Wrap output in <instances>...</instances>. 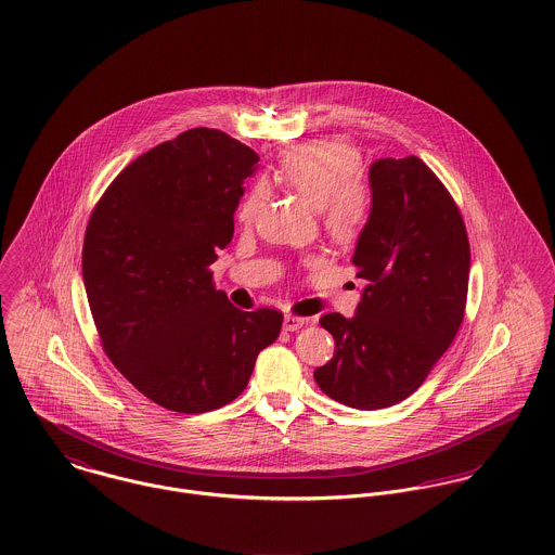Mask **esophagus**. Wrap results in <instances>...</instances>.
I'll list each match as a JSON object with an SVG mask.
<instances>
[{
  "label": "esophagus",
  "mask_w": 555,
  "mask_h": 555,
  "mask_svg": "<svg viewBox=\"0 0 555 555\" xmlns=\"http://www.w3.org/2000/svg\"><path fill=\"white\" fill-rule=\"evenodd\" d=\"M306 322H308L306 318L288 314V317H284V328H286V331H297V328H301Z\"/></svg>",
  "instance_id": "esophagus-1"
}]
</instances>
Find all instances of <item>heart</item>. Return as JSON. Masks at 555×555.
<instances>
[{
    "mask_svg": "<svg viewBox=\"0 0 555 555\" xmlns=\"http://www.w3.org/2000/svg\"><path fill=\"white\" fill-rule=\"evenodd\" d=\"M280 179L320 209L324 229L335 238H352L367 218V196L357 183L359 152L339 139L317 141L288 150L278 166ZM267 190L256 183L238 207V220L249 222L262 207Z\"/></svg>",
    "mask_w": 555,
    "mask_h": 555,
    "instance_id": "heart-1",
    "label": "heart"
}]
</instances>
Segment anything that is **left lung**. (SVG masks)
<instances>
[{"label": "left lung", "mask_w": 555, "mask_h": 555, "mask_svg": "<svg viewBox=\"0 0 555 555\" xmlns=\"http://www.w3.org/2000/svg\"><path fill=\"white\" fill-rule=\"evenodd\" d=\"M372 209L352 264L367 280L352 318H320L333 359L314 380L324 396L359 410L412 396L464 320L470 243L442 181L416 156L370 166Z\"/></svg>", "instance_id": "left-lung-1"}]
</instances>
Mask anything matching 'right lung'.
I'll list each match as a JSON object with an SVG mask.
<instances>
[{"label":"right lung","instance_id":"right-lung-1","mask_svg":"<svg viewBox=\"0 0 555 555\" xmlns=\"http://www.w3.org/2000/svg\"><path fill=\"white\" fill-rule=\"evenodd\" d=\"M258 159L220 130L192 128L128 164L89 218L82 282L104 352L172 412L231 403L280 335L278 310L241 312L211 282Z\"/></svg>","mask_w":555,"mask_h":555}]
</instances>
